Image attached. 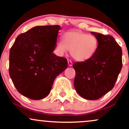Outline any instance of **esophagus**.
I'll use <instances>...</instances> for the list:
<instances>
[{"mask_svg": "<svg viewBox=\"0 0 129 129\" xmlns=\"http://www.w3.org/2000/svg\"><path fill=\"white\" fill-rule=\"evenodd\" d=\"M68 65H69V66L70 67L72 66V65H73V62H72V60H68Z\"/></svg>", "mask_w": 129, "mask_h": 129, "instance_id": "obj_1", "label": "esophagus"}]
</instances>
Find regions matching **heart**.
I'll return each instance as SVG.
<instances>
[{"label": "heart", "mask_w": 129, "mask_h": 129, "mask_svg": "<svg viewBox=\"0 0 129 129\" xmlns=\"http://www.w3.org/2000/svg\"><path fill=\"white\" fill-rule=\"evenodd\" d=\"M98 40L92 35L79 31H71L63 34L62 41L57 43V48L60 54L70 50V54L75 60L84 61L95 54L98 48Z\"/></svg>", "instance_id": "heart-1"}]
</instances>
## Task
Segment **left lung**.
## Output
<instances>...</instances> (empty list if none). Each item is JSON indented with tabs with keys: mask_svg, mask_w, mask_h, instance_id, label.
Returning a JSON list of instances; mask_svg holds the SVG:
<instances>
[{
	"mask_svg": "<svg viewBox=\"0 0 129 129\" xmlns=\"http://www.w3.org/2000/svg\"><path fill=\"white\" fill-rule=\"evenodd\" d=\"M98 40L95 54L89 59L74 63V85L81 96L98 100L113 88L122 69V50L110 35L91 32Z\"/></svg>",
	"mask_w": 129,
	"mask_h": 129,
	"instance_id": "left-lung-1",
	"label": "left lung"
}]
</instances>
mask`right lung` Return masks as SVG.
Wrapping results in <instances>:
<instances>
[{
    "instance_id": "add662e5",
    "label": "right lung",
    "mask_w": 129,
    "mask_h": 129,
    "mask_svg": "<svg viewBox=\"0 0 129 129\" xmlns=\"http://www.w3.org/2000/svg\"><path fill=\"white\" fill-rule=\"evenodd\" d=\"M59 25L37 26L19 35L10 51L9 73L20 94L44 98L54 79L68 67L67 59L53 53Z\"/></svg>"
}]
</instances>
